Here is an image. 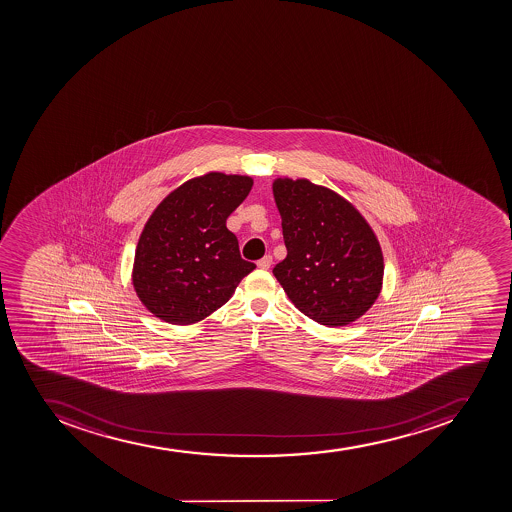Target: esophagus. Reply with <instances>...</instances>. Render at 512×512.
<instances>
[{
  "label": "esophagus",
  "instance_id": "esophagus-1",
  "mask_svg": "<svg viewBox=\"0 0 512 512\" xmlns=\"http://www.w3.org/2000/svg\"><path fill=\"white\" fill-rule=\"evenodd\" d=\"M272 263V255H265V257L260 258V260H258L257 267L262 268V270H268V268L272 267Z\"/></svg>",
  "mask_w": 512,
  "mask_h": 512
}]
</instances>
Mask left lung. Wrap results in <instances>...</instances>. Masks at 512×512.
<instances>
[{
	"instance_id": "1",
	"label": "left lung",
	"mask_w": 512,
	"mask_h": 512,
	"mask_svg": "<svg viewBox=\"0 0 512 512\" xmlns=\"http://www.w3.org/2000/svg\"><path fill=\"white\" fill-rule=\"evenodd\" d=\"M285 260L273 275L294 306L322 326H347L373 306L383 285V252L347 199L306 178H276Z\"/></svg>"
}]
</instances>
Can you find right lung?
Wrapping results in <instances>:
<instances>
[{
    "mask_svg": "<svg viewBox=\"0 0 512 512\" xmlns=\"http://www.w3.org/2000/svg\"><path fill=\"white\" fill-rule=\"evenodd\" d=\"M252 185L244 175L206 173L185 181L155 208L132 268L134 290L155 317L195 324L226 304L254 270L226 227Z\"/></svg>",
    "mask_w": 512,
    "mask_h": 512,
    "instance_id": "obj_1",
    "label": "right lung"
}]
</instances>
